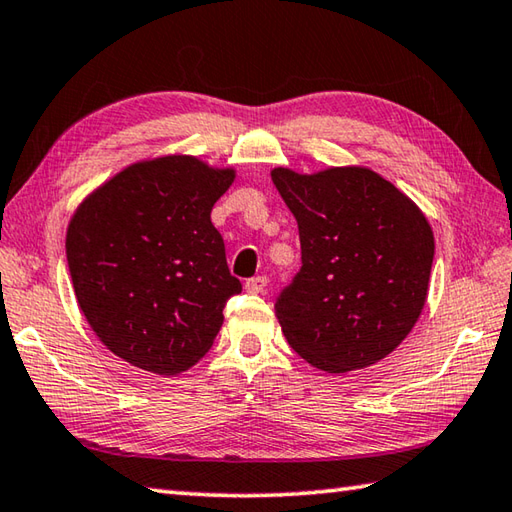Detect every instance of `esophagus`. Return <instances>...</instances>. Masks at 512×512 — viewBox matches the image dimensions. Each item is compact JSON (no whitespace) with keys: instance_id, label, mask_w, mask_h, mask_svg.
I'll return each instance as SVG.
<instances>
[{"instance_id":"obj_1","label":"esophagus","mask_w":512,"mask_h":512,"mask_svg":"<svg viewBox=\"0 0 512 512\" xmlns=\"http://www.w3.org/2000/svg\"><path fill=\"white\" fill-rule=\"evenodd\" d=\"M246 291L248 293H264L266 286H268V280L264 275H257V277H250V280H246Z\"/></svg>"}]
</instances>
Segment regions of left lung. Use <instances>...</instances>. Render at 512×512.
Returning a JSON list of instances; mask_svg holds the SVG:
<instances>
[{
    "label": "left lung",
    "mask_w": 512,
    "mask_h": 512,
    "mask_svg": "<svg viewBox=\"0 0 512 512\" xmlns=\"http://www.w3.org/2000/svg\"><path fill=\"white\" fill-rule=\"evenodd\" d=\"M300 228L302 268L275 302L309 365L347 374L389 356L421 315L434 235L421 208L369 167L271 172Z\"/></svg>",
    "instance_id": "1"
}]
</instances>
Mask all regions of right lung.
I'll use <instances>...</instances> for the list:
<instances>
[{
  "label": "right lung",
  "mask_w": 512,
  "mask_h": 512,
  "mask_svg": "<svg viewBox=\"0 0 512 512\" xmlns=\"http://www.w3.org/2000/svg\"><path fill=\"white\" fill-rule=\"evenodd\" d=\"M232 167L190 154L127 165L85 197L67 228L80 311L118 358L174 376L206 356L241 291L210 212Z\"/></svg>",
  "instance_id": "obj_1"
}]
</instances>
